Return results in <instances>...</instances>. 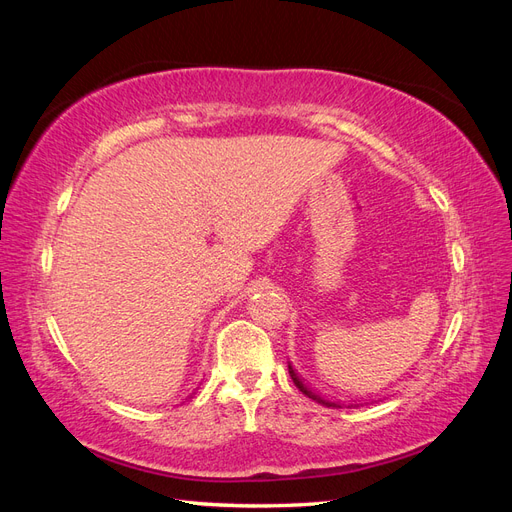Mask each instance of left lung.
Segmentation results:
<instances>
[{
	"label": "left lung",
	"instance_id": "left-lung-1",
	"mask_svg": "<svg viewBox=\"0 0 512 512\" xmlns=\"http://www.w3.org/2000/svg\"><path fill=\"white\" fill-rule=\"evenodd\" d=\"M288 371H290V378H292V382L294 384H297V389L303 393V395H307L309 399H314L316 401V404H320V406H327V408H342V406H339V404H335V401H329V399H322L320 395H316L314 391H309L307 389V386L303 384V380L297 376V371H294L292 369V365H288Z\"/></svg>",
	"mask_w": 512,
	"mask_h": 512
}]
</instances>
